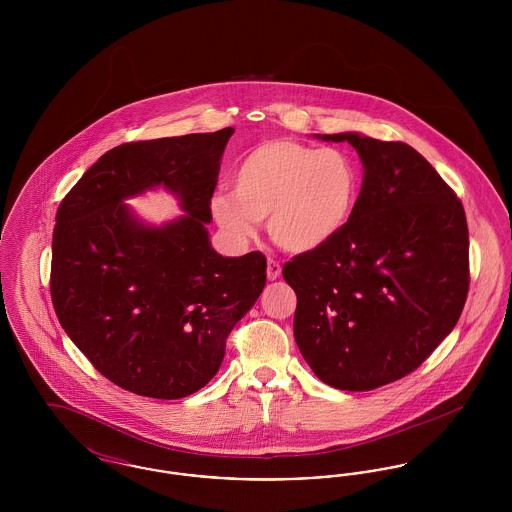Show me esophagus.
Segmentation results:
<instances>
[{
    "label": "esophagus",
    "instance_id": "1",
    "mask_svg": "<svg viewBox=\"0 0 512 512\" xmlns=\"http://www.w3.org/2000/svg\"><path fill=\"white\" fill-rule=\"evenodd\" d=\"M280 274H282V267H280V263L278 261H274V259H268L267 263V278L272 282V280H276V278H280Z\"/></svg>",
    "mask_w": 512,
    "mask_h": 512
}]
</instances>
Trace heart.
<instances>
[{"instance_id":"b5f03b06","label":"heart","mask_w":512,"mask_h":512,"mask_svg":"<svg viewBox=\"0 0 512 512\" xmlns=\"http://www.w3.org/2000/svg\"><path fill=\"white\" fill-rule=\"evenodd\" d=\"M234 192L211 197V213L236 242L267 219L272 242L290 253L330 244L353 217L361 194L357 161L338 147L268 140L247 151L232 176Z\"/></svg>"}]
</instances>
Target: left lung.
Segmentation results:
<instances>
[{"instance_id":"1","label":"left lung","mask_w":512,"mask_h":512,"mask_svg":"<svg viewBox=\"0 0 512 512\" xmlns=\"http://www.w3.org/2000/svg\"><path fill=\"white\" fill-rule=\"evenodd\" d=\"M315 138L351 144L365 172L340 236L282 268L297 295L293 336L324 384L376 390L422 365L461 317L466 217L413 147L359 132Z\"/></svg>"}]
</instances>
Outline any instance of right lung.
Here are the masks:
<instances>
[{
  "mask_svg": "<svg viewBox=\"0 0 512 512\" xmlns=\"http://www.w3.org/2000/svg\"><path fill=\"white\" fill-rule=\"evenodd\" d=\"M234 128L109 149L59 205L51 299L74 345L122 390L180 399L201 390L226 338L267 282L259 251L211 247V197ZM161 187L183 215L142 220L125 201Z\"/></svg>",
  "mask_w": 512,
  "mask_h": 512,
  "instance_id": "1",
  "label": "right lung"
}]
</instances>
